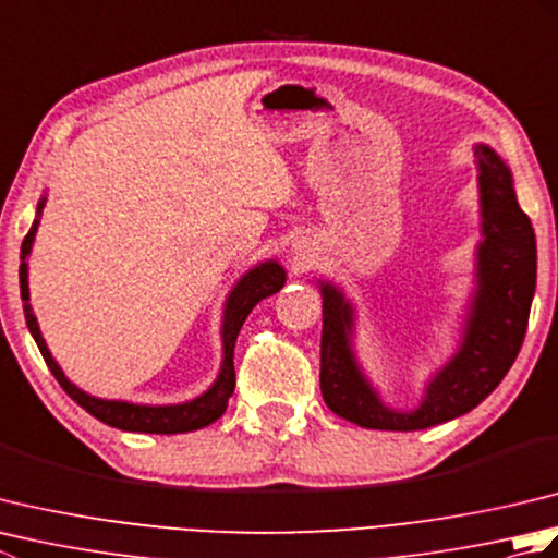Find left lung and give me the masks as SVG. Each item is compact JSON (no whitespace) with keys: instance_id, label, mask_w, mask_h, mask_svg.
Here are the masks:
<instances>
[{"instance_id":"1","label":"left lung","mask_w":558,"mask_h":558,"mask_svg":"<svg viewBox=\"0 0 558 558\" xmlns=\"http://www.w3.org/2000/svg\"><path fill=\"white\" fill-rule=\"evenodd\" d=\"M482 240L475 290L453 357L432 374L417 408H388L354 354V306L333 282L318 280L324 298L322 396L338 417L364 429L417 432L477 408L515 362L537 282V242L518 206L513 174L489 146H475Z\"/></svg>"}]
</instances>
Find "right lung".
Returning <instances> with one entry per match:
<instances>
[{
    "mask_svg": "<svg viewBox=\"0 0 558 558\" xmlns=\"http://www.w3.org/2000/svg\"><path fill=\"white\" fill-rule=\"evenodd\" d=\"M47 196L38 201V213H35V220L26 234V240L21 244V266H19V282H21V300H23V314H26V324L31 336L38 345L45 364L50 366L52 376L59 381L71 400H76L78 405L90 412L93 417L114 426V429L122 432H141V434H184V432H196L204 429L210 422L222 417V412L228 410L230 396L234 390V342L240 336V328L246 322L248 312L254 306L276 294L282 286H286V268H282L278 260H260L258 266L248 268L244 276L236 280V286L230 290L228 300H225L222 310V326H220V338H222V364L216 376V381L210 384L206 393H201L194 400L177 402V405H138V402L129 400H108V398H96L81 390L76 384H71L62 366L57 364L52 352L47 350V342L40 333L38 318L33 314L31 306V292H28V256L33 248L35 232H38L40 216L45 208Z\"/></svg>",
    "mask_w": 558,
    "mask_h": 558,
    "instance_id": "add662e5",
    "label": "right lung"
}]
</instances>
